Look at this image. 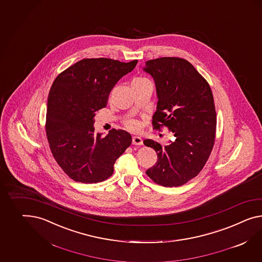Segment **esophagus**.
Segmentation results:
<instances>
[{
  "instance_id": "1",
  "label": "esophagus",
  "mask_w": 262,
  "mask_h": 262,
  "mask_svg": "<svg viewBox=\"0 0 262 262\" xmlns=\"http://www.w3.org/2000/svg\"><path fill=\"white\" fill-rule=\"evenodd\" d=\"M132 143L134 144V145H141L142 143H143V141H142V139H141V137H133L132 138Z\"/></svg>"
}]
</instances>
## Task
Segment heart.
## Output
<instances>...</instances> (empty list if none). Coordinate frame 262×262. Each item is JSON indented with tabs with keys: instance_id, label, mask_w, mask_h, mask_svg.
I'll return each mask as SVG.
<instances>
[{
	"instance_id": "1",
	"label": "heart",
	"mask_w": 262,
	"mask_h": 262,
	"mask_svg": "<svg viewBox=\"0 0 262 262\" xmlns=\"http://www.w3.org/2000/svg\"><path fill=\"white\" fill-rule=\"evenodd\" d=\"M144 81H148L146 78L137 77V78H135L134 80L132 81V83H139V82H144ZM125 125H126V127H127L128 129H130V130H132V131H137V130H139V128H140L139 122L137 121H134V120H129V121H125Z\"/></svg>"
}]
</instances>
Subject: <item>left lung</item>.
Segmentation results:
<instances>
[{"instance_id":"left-lung-1","label":"left lung","mask_w":262,"mask_h":262,"mask_svg":"<svg viewBox=\"0 0 262 262\" xmlns=\"http://www.w3.org/2000/svg\"><path fill=\"white\" fill-rule=\"evenodd\" d=\"M143 70L153 77L159 100L153 126L159 130L166 126L174 137L165 146L144 140L158 155L146 174L164 187H178L202 171L214 146L216 115L212 90L196 69L181 58L147 60Z\"/></svg>"}]
</instances>
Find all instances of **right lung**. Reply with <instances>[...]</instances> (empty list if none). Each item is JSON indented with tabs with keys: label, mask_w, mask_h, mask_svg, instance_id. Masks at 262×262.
I'll use <instances>...</instances> for the list:
<instances>
[{
	"label": "right lung",
	"mask_w": 262,
	"mask_h": 262,
	"mask_svg": "<svg viewBox=\"0 0 262 262\" xmlns=\"http://www.w3.org/2000/svg\"><path fill=\"white\" fill-rule=\"evenodd\" d=\"M138 60L121 62L107 58L83 59L55 79L47 99V140L54 159L75 181L107 180L114 164L130 146L132 137L112 129L96 133V112L107 104L115 84L134 69Z\"/></svg>",
	"instance_id": "1"
}]
</instances>
